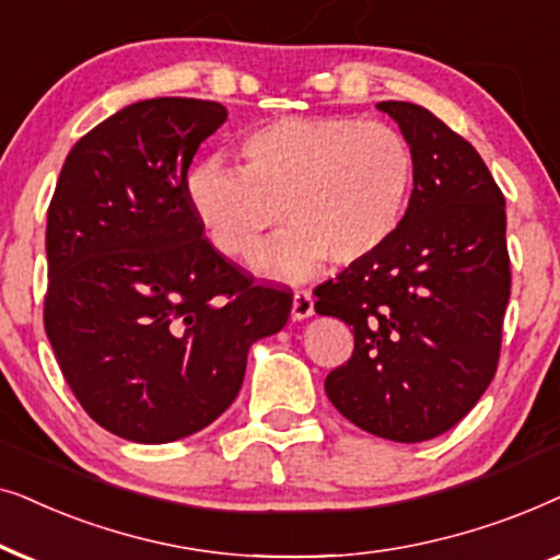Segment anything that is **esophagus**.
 Listing matches in <instances>:
<instances>
[{"label": "esophagus", "mask_w": 560, "mask_h": 560, "mask_svg": "<svg viewBox=\"0 0 560 560\" xmlns=\"http://www.w3.org/2000/svg\"><path fill=\"white\" fill-rule=\"evenodd\" d=\"M315 312V300L310 292H294L292 296V319H307Z\"/></svg>", "instance_id": "1"}]
</instances>
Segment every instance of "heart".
I'll return each mask as SVG.
<instances>
[{
  "label": "heart",
  "mask_w": 560,
  "mask_h": 560,
  "mask_svg": "<svg viewBox=\"0 0 560 560\" xmlns=\"http://www.w3.org/2000/svg\"><path fill=\"white\" fill-rule=\"evenodd\" d=\"M237 168L220 159L186 176L194 218L222 256L248 260L281 218L292 230L260 253L268 276L302 279L319 260L350 266L397 235L415 191L399 130L350 117H281L245 132Z\"/></svg>",
  "instance_id": "1"
}]
</instances>
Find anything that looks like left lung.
I'll list each match as a JSON object with an SVG mask.
<instances>
[{
    "instance_id": "1",
    "label": "left lung",
    "mask_w": 560,
    "mask_h": 560,
    "mask_svg": "<svg viewBox=\"0 0 560 560\" xmlns=\"http://www.w3.org/2000/svg\"><path fill=\"white\" fill-rule=\"evenodd\" d=\"M415 153L407 218L384 248L315 289L317 315L353 327L325 378L350 422L422 443L464 420L497 374L510 302L504 197L476 148L420 104L378 102Z\"/></svg>"
}]
</instances>
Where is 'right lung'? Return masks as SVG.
Segmentation results:
<instances>
[{
  "label": "right lung",
  "mask_w": 560,
  "mask_h": 560,
  "mask_svg": "<svg viewBox=\"0 0 560 560\" xmlns=\"http://www.w3.org/2000/svg\"><path fill=\"white\" fill-rule=\"evenodd\" d=\"M218 102L155 96L89 130L48 207L46 332L96 424L132 443L194 435L233 405L248 350L292 294L256 287L212 248L186 199Z\"/></svg>",
  "instance_id": "add662e5"
}]
</instances>
